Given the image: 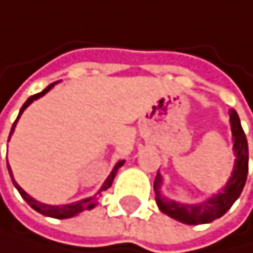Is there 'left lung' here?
Wrapping results in <instances>:
<instances>
[{
	"mask_svg": "<svg viewBox=\"0 0 253 253\" xmlns=\"http://www.w3.org/2000/svg\"><path fill=\"white\" fill-rule=\"evenodd\" d=\"M230 125H231V136H233V150H235V166L228 182L220 192L211 196L209 200L198 203V204H182L174 200L166 198L162 193L163 177L160 171L154 182L155 190V201L158 209L163 214L169 215L174 220H179L187 225H200V223H211L215 218L222 217L228 211L233 203H235L247 180L249 172V147L244 129L241 126V120L235 109H230Z\"/></svg>",
	"mask_w": 253,
	"mask_h": 253,
	"instance_id": "1",
	"label": "left lung"
}]
</instances>
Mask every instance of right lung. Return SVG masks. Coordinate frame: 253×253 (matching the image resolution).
Segmentation results:
<instances>
[{
    "instance_id": "add662e5",
    "label": "right lung",
    "mask_w": 253,
    "mask_h": 253,
    "mask_svg": "<svg viewBox=\"0 0 253 253\" xmlns=\"http://www.w3.org/2000/svg\"><path fill=\"white\" fill-rule=\"evenodd\" d=\"M55 84H58V82H53V84H50L49 87L47 88H44L41 93H36V95H33V96H30L27 101H25V104L22 106V109H20V112H18V117H17V120L14 122V125H12V129H10V134H9V139H10V136H12V133H14V128H15V125H17V122H18V119H20V116L23 114V111L27 109V107L33 103V101H36V99H39L41 96H44L47 91H49ZM124 160L122 162H119L116 166L112 168V171H111V174L107 176V179L104 180V184H103V187L99 188V190L93 195V196H88V198H84V200H81V201H76V203H71V204H63V206H50V204H44V203H41V201H38V200H35L33 196H30L27 192L23 190V188L17 184V182L14 180V176H12V171H10V166H9V163H7V169H9V174H10V177H12V182H14V185H15V188L18 190V193L22 195V198L27 201L30 206L35 209V211H38L39 214H42V215H47V217H53V218H69V217H74V215H77V214H81V212H84V211H90V209H93L95 206H96V196L101 193V192H104V190H107L111 185H112V180H114V177H116V174H117V171H119V168L120 166H124Z\"/></svg>"
}]
</instances>
